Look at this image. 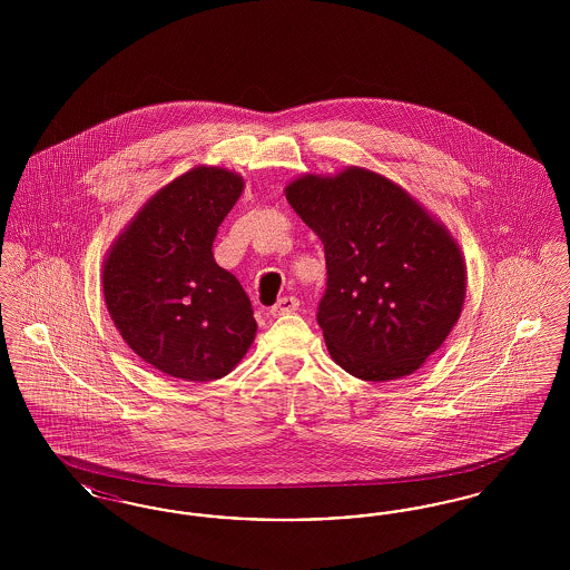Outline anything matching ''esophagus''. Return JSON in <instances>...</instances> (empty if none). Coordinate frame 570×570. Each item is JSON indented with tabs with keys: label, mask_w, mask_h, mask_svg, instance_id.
I'll list each match as a JSON object with an SVG mask.
<instances>
[{
	"label": "esophagus",
	"mask_w": 570,
	"mask_h": 570,
	"mask_svg": "<svg viewBox=\"0 0 570 570\" xmlns=\"http://www.w3.org/2000/svg\"><path fill=\"white\" fill-rule=\"evenodd\" d=\"M298 309L297 297H282L277 298V303L272 307L273 316H284V314H295Z\"/></svg>",
	"instance_id": "obj_1"
}]
</instances>
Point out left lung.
I'll list each match as a JSON object with an SVG mask.
<instances>
[{
  "mask_svg": "<svg viewBox=\"0 0 570 570\" xmlns=\"http://www.w3.org/2000/svg\"><path fill=\"white\" fill-rule=\"evenodd\" d=\"M325 245L316 321L333 361L354 379H402L434 354L465 297L460 247L393 181L363 168L305 175L286 188Z\"/></svg>",
  "mask_w": 570,
  "mask_h": 570,
  "instance_id": "obj_1",
  "label": "left lung"
}]
</instances>
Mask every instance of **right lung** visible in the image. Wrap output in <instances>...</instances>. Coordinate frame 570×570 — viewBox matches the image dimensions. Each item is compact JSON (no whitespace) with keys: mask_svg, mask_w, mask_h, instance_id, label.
Instances as JSON below:
<instances>
[{"mask_svg":"<svg viewBox=\"0 0 570 570\" xmlns=\"http://www.w3.org/2000/svg\"><path fill=\"white\" fill-rule=\"evenodd\" d=\"M242 190L244 179L230 170L194 168L138 212L105 263L112 323L166 376L222 379L256 335L252 301L212 252Z\"/></svg>","mask_w":570,"mask_h":570,"instance_id":"add662e5","label":"right lung"}]
</instances>
